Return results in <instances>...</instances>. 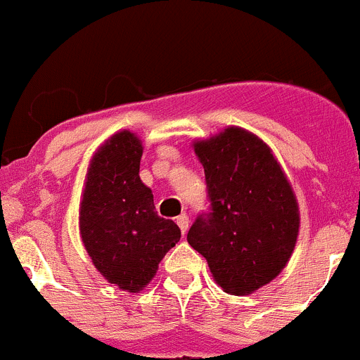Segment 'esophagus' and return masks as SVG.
<instances>
[{"instance_id": "34e87169", "label": "esophagus", "mask_w": 360, "mask_h": 360, "mask_svg": "<svg viewBox=\"0 0 360 360\" xmlns=\"http://www.w3.org/2000/svg\"><path fill=\"white\" fill-rule=\"evenodd\" d=\"M188 224H190V222H188V217L186 215L177 217V226H179V228H181V233H183V235H186Z\"/></svg>"}]
</instances>
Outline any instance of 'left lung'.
<instances>
[{
  "label": "left lung",
  "instance_id": "left-lung-1",
  "mask_svg": "<svg viewBox=\"0 0 360 360\" xmlns=\"http://www.w3.org/2000/svg\"><path fill=\"white\" fill-rule=\"evenodd\" d=\"M204 167L212 212L188 231L212 276L244 296L273 281L289 262L300 233L296 193L273 150L242 127L193 141Z\"/></svg>",
  "mask_w": 360,
  "mask_h": 360
}]
</instances>
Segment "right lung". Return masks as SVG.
I'll return each instance as SVG.
<instances>
[{
  "mask_svg": "<svg viewBox=\"0 0 360 360\" xmlns=\"http://www.w3.org/2000/svg\"><path fill=\"white\" fill-rule=\"evenodd\" d=\"M143 145L134 132L103 141L87 167L79 212L80 238L109 283L140 292L179 242L174 220L158 215L152 190L140 179Z\"/></svg>",
  "mask_w": 360,
  "mask_h": 360,
  "instance_id": "add662e5",
  "label": "right lung"
}]
</instances>
